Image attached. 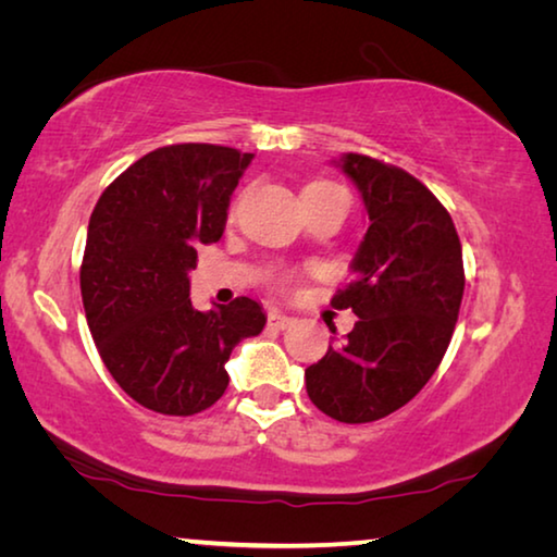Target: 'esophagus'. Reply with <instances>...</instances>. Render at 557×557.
Masks as SVG:
<instances>
[{"instance_id":"obj_1","label":"esophagus","mask_w":557,"mask_h":557,"mask_svg":"<svg viewBox=\"0 0 557 557\" xmlns=\"http://www.w3.org/2000/svg\"><path fill=\"white\" fill-rule=\"evenodd\" d=\"M268 324L275 326V329H287L292 324V317H287L285 312H280V309H270Z\"/></svg>"}]
</instances>
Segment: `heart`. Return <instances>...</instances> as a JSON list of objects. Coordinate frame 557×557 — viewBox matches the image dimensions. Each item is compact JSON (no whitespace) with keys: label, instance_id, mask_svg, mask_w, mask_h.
<instances>
[{"label":"heart","instance_id":"1","mask_svg":"<svg viewBox=\"0 0 557 557\" xmlns=\"http://www.w3.org/2000/svg\"><path fill=\"white\" fill-rule=\"evenodd\" d=\"M332 188H338V186L332 182H312L305 191H332Z\"/></svg>","mask_w":557,"mask_h":557}]
</instances>
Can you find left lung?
I'll return each mask as SVG.
<instances>
[{
  "label": "left lung",
  "instance_id": "8db88e82",
  "mask_svg": "<svg viewBox=\"0 0 557 557\" xmlns=\"http://www.w3.org/2000/svg\"><path fill=\"white\" fill-rule=\"evenodd\" d=\"M338 166L369 213L354 280L332 299L358 322L305 381L319 410L358 425L403 408L437 371L459 317L465 265L451 215L425 184L366 154H346Z\"/></svg>",
  "mask_w": 557,
  "mask_h": 557
}]
</instances>
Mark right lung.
I'll use <instances>...</instances> for the list:
<instances>
[{
    "label": "right lung",
    "instance_id": "right-lung-1",
    "mask_svg": "<svg viewBox=\"0 0 557 557\" xmlns=\"http://www.w3.org/2000/svg\"><path fill=\"white\" fill-rule=\"evenodd\" d=\"M252 154L221 145H169L137 159L92 209L81 295L98 354L132 400L196 414L228 388L225 361L258 336L256 299L199 312L188 299L196 248L223 235L231 194Z\"/></svg>",
    "mask_w": 557,
    "mask_h": 557
}]
</instances>
